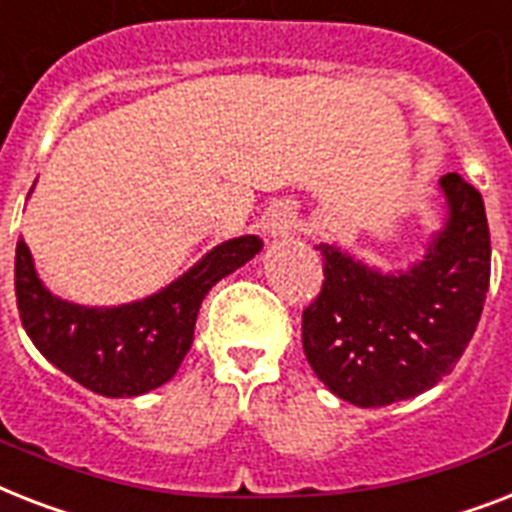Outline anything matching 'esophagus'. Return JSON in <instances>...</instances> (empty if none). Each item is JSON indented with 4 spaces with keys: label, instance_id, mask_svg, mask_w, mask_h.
<instances>
[{
    "label": "esophagus",
    "instance_id": "obj_1",
    "mask_svg": "<svg viewBox=\"0 0 512 512\" xmlns=\"http://www.w3.org/2000/svg\"><path fill=\"white\" fill-rule=\"evenodd\" d=\"M294 226H297V215H294V210L289 205H276L273 210H270L268 215H265V234L270 236V239H286V236L292 234Z\"/></svg>",
    "mask_w": 512,
    "mask_h": 512
}]
</instances>
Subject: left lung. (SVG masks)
Masks as SVG:
<instances>
[{
  "mask_svg": "<svg viewBox=\"0 0 512 512\" xmlns=\"http://www.w3.org/2000/svg\"><path fill=\"white\" fill-rule=\"evenodd\" d=\"M442 228L405 270L318 244L323 289L302 313L307 363L339 400L384 407L436 386L463 357L489 292L484 199L458 173L439 178Z\"/></svg>",
  "mask_w": 512,
  "mask_h": 512,
  "instance_id": "left-lung-1",
  "label": "left lung"
}]
</instances>
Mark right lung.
I'll return each instance as SVG.
<instances>
[{"instance_id":"add662e5","label":"right lung","mask_w":512,"mask_h":512,"mask_svg":"<svg viewBox=\"0 0 512 512\" xmlns=\"http://www.w3.org/2000/svg\"><path fill=\"white\" fill-rule=\"evenodd\" d=\"M260 249V236H236L210 249L160 292L97 307L49 292L20 239L15 249L20 321L36 350L65 376L102 397H139L176 376L194 342L205 294Z\"/></svg>"}]
</instances>
